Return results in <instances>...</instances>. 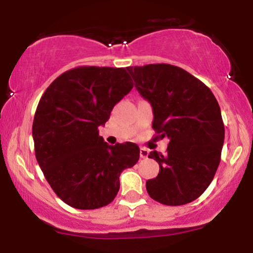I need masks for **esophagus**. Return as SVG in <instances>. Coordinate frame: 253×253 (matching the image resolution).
Here are the masks:
<instances>
[{
	"label": "esophagus",
	"mask_w": 253,
	"mask_h": 253,
	"mask_svg": "<svg viewBox=\"0 0 253 253\" xmlns=\"http://www.w3.org/2000/svg\"><path fill=\"white\" fill-rule=\"evenodd\" d=\"M147 156H149V151L145 149V147H140V158L146 159Z\"/></svg>",
	"instance_id": "esophagus-1"
}]
</instances>
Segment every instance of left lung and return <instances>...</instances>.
Here are the masks:
<instances>
[{
    "mask_svg": "<svg viewBox=\"0 0 253 253\" xmlns=\"http://www.w3.org/2000/svg\"><path fill=\"white\" fill-rule=\"evenodd\" d=\"M139 94L153 110V129L169 145L152 151L159 173L146 182L156 201L181 206L201 196L213 181L225 139L221 110L211 89L189 72L170 64L129 66Z\"/></svg>",
    "mask_w": 253,
    "mask_h": 253,
    "instance_id": "1",
    "label": "left lung"
}]
</instances>
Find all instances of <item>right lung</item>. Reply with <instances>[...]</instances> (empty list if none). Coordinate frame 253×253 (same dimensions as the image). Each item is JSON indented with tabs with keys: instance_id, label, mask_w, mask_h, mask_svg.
I'll use <instances>...</instances> for the list:
<instances>
[{
	"instance_id": "obj_1",
	"label": "right lung",
	"mask_w": 253,
	"mask_h": 253,
	"mask_svg": "<svg viewBox=\"0 0 253 253\" xmlns=\"http://www.w3.org/2000/svg\"><path fill=\"white\" fill-rule=\"evenodd\" d=\"M125 68L80 66L45 90L34 115V150L54 193L77 210L109 205L120 189V173L136 164L134 143H104L98 127L133 88Z\"/></svg>"
}]
</instances>
